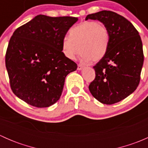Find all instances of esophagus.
Instances as JSON below:
<instances>
[{"mask_svg":"<svg viewBox=\"0 0 148 148\" xmlns=\"http://www.w3.org/2000/svg\"><path fill=\"white\" fill-rule=\"evenodd\" d=\"M84 66L82 64H78V66H77V69L78 70H82L83 69Z\"/></svg>","mask_w":148,"mask_h":148,"instance_id":"esophagus-1","label":"esophagus"}]
</instances>
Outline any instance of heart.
Returning <instances> with one entry per match:
<instances>
[{
  "label": "heart",
  "instance_id": "1",
  "mask_svg": "<svg viewBox=\"0 0 148 148\" xmlns=\"http://www.w3.org/2000/svg\"><path fill=\"white\" fill-rule=\"evenodd\" d=\"M110 43L107 27L95 21H84L70 30L62 41V51L69 59L79 53L84 62H99L105 56Z\"/></svg>",
  "mask_w": 148,
  "mask_h": 148
}]
</instances>
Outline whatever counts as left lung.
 Returning <instances> with one entry per match:
<instances>
[{"instance_id": "obj_1", "label": "left lung", "mask_w": 148, "mask_h": 148, "mask_svg": "<svg viewBox=\"0 0 148 148\" xmlns=\"http://www.w3.org/2000/svg\"><path fill=\"white\" fill-rule=\"evenodd\" d=\"M102 22L107 27L110 43L105 56L93 68L95 79L89 89L99 102H120L138 86L144 62L143 43L138 31L125 18L110 10L88 15L86 20Z\"/></svg>"}]
</instances>
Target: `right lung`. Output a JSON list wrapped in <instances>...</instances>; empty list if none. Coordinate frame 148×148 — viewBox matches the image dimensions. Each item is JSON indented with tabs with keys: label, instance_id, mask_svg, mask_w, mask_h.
<instances>
[{
	"label": "right lung",
	"instance_id": "add662e5",
	"mask_svg": "<svg viewBox=\"0 0 148 148\" xmlns=\"http://www.w3.org/2000/svg\"><path fill=\"white\" fill-rule=\"evenodd\" d=\"M78 21L71 16L38 15L10 38L5 66L15 95L36 107H48L60 98L65 78L77 64L62 52V41Z\"/></svg>",
	"mask_w": 148,
	"mask_h": 148
}]
</instances>
